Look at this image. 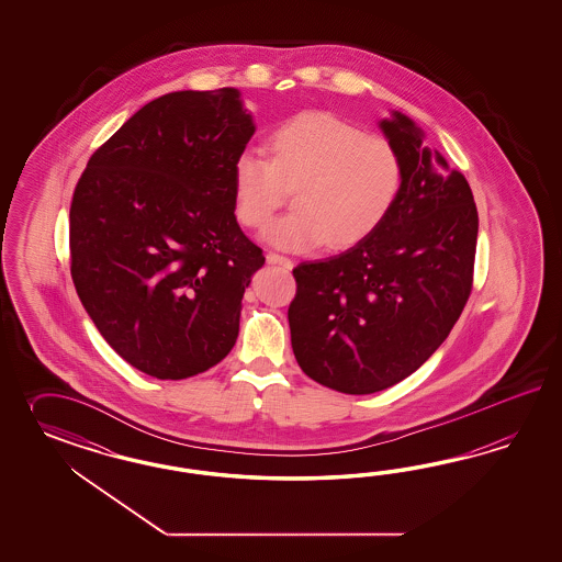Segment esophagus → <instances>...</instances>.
Segmentation results:
<instances>
[{"instance_id": "obj_1", "label": "esophagus", "mask_w": 562, "mask_h": 562, "mask_svg": "<svg viewBox=\"0 0 562 562\" xmlns=\"http://www.w3.org/2000/svg\"><path fill=\"white\" fill-rule=\"evenodd\" d=\"M266 259H268V263H276V266H282V268H286V270H290V268L294 266L290 257L280 256V254H273V251H270V254L266 256Z\"/></svg>"}]
</instances>
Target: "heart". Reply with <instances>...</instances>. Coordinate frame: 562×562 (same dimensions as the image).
<instances>
[{
  "label": "heart",
  "instance_id": "b5f03b06",
  "mask_svg": "<svg viewBox=\"0 0 562 562\" xmlns=\"http://www.w3.org/2000/svg\"><path fill=\"white\" fill-rule=\"evenodd\" d=\"M238 224L261 231L292 191V212L266 238L289 251L352 247L390 218L404 189V160L385 137L324 111H306L276 125L266 158L238 154L233 162Z\"/></svg>",
  "mask_w": 562,
  "mask_h": 562
}]
</instances>
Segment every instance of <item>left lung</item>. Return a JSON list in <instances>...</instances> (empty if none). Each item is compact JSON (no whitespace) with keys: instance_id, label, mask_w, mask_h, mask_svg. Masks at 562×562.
Listing matches in <instances>:
<instances>
[{"instance_id":"1","label":"left lung","mask_w":562,"mask_h":562,"mask_svg":"<svg viewBox=\"0 0 562 562\" xmlns=\"http://www.w3.org/2000/svg\"><path fill=\"white\" fill-rule=\"evenodd\" d=\"M381 130L404 160V189L385 224L344 251L292 273L290 340L299 367L329 390L383 392L420 369L470 299L477 210L460 170L423 146L393 111Z\"/></svg>"}]
</instances>
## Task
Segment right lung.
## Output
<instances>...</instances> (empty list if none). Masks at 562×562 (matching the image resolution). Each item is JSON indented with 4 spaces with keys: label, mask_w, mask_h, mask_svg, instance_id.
<instances>
[{
    "label": "right lung",
    "mask_w": 562,
    "mask_h": 562,
    "mask_svg": "<svg viewBox=\"0 0 562 562\" xmlns=\"http://www.w3.org/2000/svg\"><path fill=\"white\" fill-rule=\"evenodd\" d=\"M254 132L237 88L170 92L125 121L76 186L74 286L142 373L188 379L237 341L240 299L266 261L238 226L231 188Z\"/></svg>",
    "instance_id": "obj_1"
}]
</instances>
